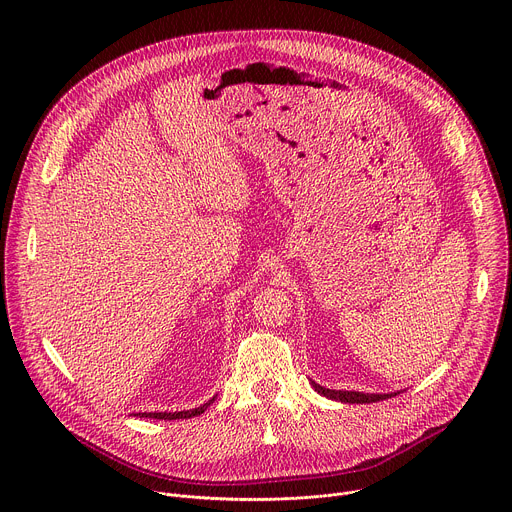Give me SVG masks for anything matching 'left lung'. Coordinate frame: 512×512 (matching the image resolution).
Returning <instances> with one entry per match:
<instances>
[{
  "instance_id": "8db88e82",
  "label": "left lung",
  "mask_w": 512,
  "mask_h": 512,
  "mask_svg": "<svg viewBox=\"0 0 512 512\" xmlns=\"http://www.w3.org/2000/svg\"><path fill=\"white\" fill-rule=\"evenodd\" d=\"M312 387L328 397V399H334V401H340V403H377V401H383V399H389V397H395L397 393H360V391H336V389H326L318 383L312 381Z\"/></svg>"
}]
</instances>
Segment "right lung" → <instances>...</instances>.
<instances>
[{
  "label": "right lung",
  "mask_w": 512,
  "mask_h": 512,
  "mask_svg": "<svg viewBox=\"0 0 512 512\" xmlns=\"http://www.w3.org/2000/svg\"><path fill=\"white\" fill-rule=\"evenodd\" d=\"M212 401H214V397H212L210 401H206L204 405L194 407V409H188V411H174V413H168V411H164V413H137V415H139V417H150V419H190V417H196V415L204 413L206 407H208Z\"/></svg>",
  "instance_id": "right-lung-1"
}]
</instances>
